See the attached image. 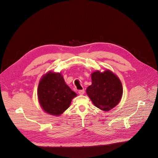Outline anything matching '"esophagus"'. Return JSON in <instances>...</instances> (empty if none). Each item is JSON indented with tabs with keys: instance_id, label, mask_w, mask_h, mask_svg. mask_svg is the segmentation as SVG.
<instances>
[{
	"instance_id": "esophagus-1",
	"label": "esophagus",
	"mask_w": 158,
	"mask_h": 158,
	"mask_svg": "<svg viewBox=\"0 0 158 158\" xmlns=\"http://www.w3.org/2000/svg\"><path fill=\"white\" fill-rule=\"evenodd\" d=\"M78 94L81 95H83L84 94H85V90L83 89V90H80L78 91Z\"/></svg>"
}]
</instances>
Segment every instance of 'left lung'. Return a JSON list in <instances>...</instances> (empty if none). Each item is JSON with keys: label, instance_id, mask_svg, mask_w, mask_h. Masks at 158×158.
Segmentation results:
<instances>
[{"label": "left lung", "instance_id": "1", "mask_svg": "<svg viewBox=\"0 0 158 158\" xmlns=\"http://www.w3.org/2000/svg\"><path fill=\"white\" fill-rule=\"evenodd\" d=\"M92 85L86 94L93 104L100 110L109 111L120 102L123 87L119 78L110 70H97L91 73Z\"/></svg>", "mask_w": 158, "mask_h": 158}]
</instances>
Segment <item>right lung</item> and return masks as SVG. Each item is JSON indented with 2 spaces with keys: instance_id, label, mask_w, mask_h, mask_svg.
I'll return each mask as SVG.
<instances>
[{
  "instance_id": "add662e5",
  "label": "right lung",
  "mask_w": 158,
  "mask_h": 158,
  "mask_svg": "<svg viewBox=\"0 0 158 158\" xmlns=\"http://www.w3.org/2000/svg\"><path fill=\"white\" fill-rule=\"evenodd\" d=\"M77 95L66 85L61 73L49 71L39 82L38 101L43 111L48 114L56 116L62 114Z\"/></svg>"
}]
</instances>
